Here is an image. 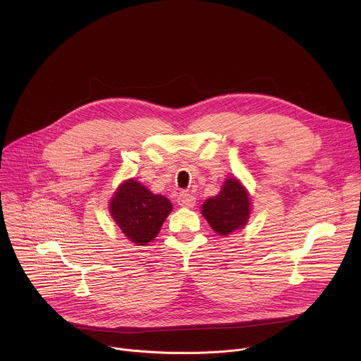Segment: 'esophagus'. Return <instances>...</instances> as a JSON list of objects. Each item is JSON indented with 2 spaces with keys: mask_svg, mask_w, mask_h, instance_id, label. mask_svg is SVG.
<instances>
[{
  "mask_svg": "<svg viewBox=\"0 0 361 361\" xmlns=\"http://www.w3.org/2000/svg\"><path fill=\"white\" fill-rule=\"evenodd\" d=\"M177 202H178V205H181V207L191 209L195 205V197L188 192H180V195L177 197Z\"/></svg>",
  "mask_w": 361,
  "mask_h": 361,
  "instance_id": "obj_1",
  "label": "esophagus"
}]
</instances>
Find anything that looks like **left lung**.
Instances as JSON below:
<instances>
[{
  "label": "left lung",
  "instance_id": "8db88e82",
  "mask_svg": "<svg viewBox=\"0 0 361 361\" xmlns=\"http://www.w3.org/2000/svg\"><path fill=\"white\" fill-rule=\"evenodd\" d=\"M202 217L220 235H228L247 226L251 214V201L247 188L235 177H228L220 192L205 200Z\"/></svg>",
  "mask_w": 361,
  "mask_h": 361
}]
</instances>
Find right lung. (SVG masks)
Here are the masks:
<instances>
[{
    "label": "right lung",
    "mask_w": 361,
    "mask_h": 361,
    "mask_svg": "<svg viewBox=\"0 0 361 361\" xmlns=\"http://www.w3.org/2000/svg\"><path fill=\"white\" fill-rule=\"evenodd\" d=\"M110 216L123 234L137 245H145L157 237L173 210L171 201L152 194L134 178L123 181L110 200Z\"/></svg>",
    "instance_id": "add662e5"
}]
</instances>
